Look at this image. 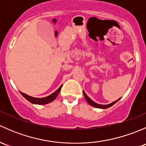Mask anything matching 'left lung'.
<instances>
[{
    "mask_svg": "<svg viewBox=\"0 0 146 146\" xmlns=\"http://www.w3.org/2000/svg\"><path fill=\"white\" fill-rule=\"evenodd\" d=\"M83 95H84V97H85V100H86V101L88 102V104H89L90 105L92 106V107H96V108H100V109H107V108H109V107H111L112 105H114V104H115L116 102H118L119 100H120V98H119V99L113 102L110 103V104H98V103L92 101V100L90 99V98H88V96L86 95V94H85V92H84V90H83Z\"/></svg>",
    "mask_w": 146,
    "mask_h": 146,
    "instance_id": "1",
    "label": "left lung"
}]
</instances>
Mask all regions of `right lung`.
Wrapping results in <instances>:
<instances>
[{
    "mask_svg": "<svg viewBox=\"0 0 146 146\" xmlns=\"http://www.w3.org/2000/svg\"><path fill=\"white\" fill-rule=\"evenodd\" d=\"M61 88H62V85L59 87L57 90H56L54 93H52L51 95H48V96L45 97V98H33L32 96H29V95H26V94L23 93V92H20L21 93V95L25 98L27 100H28L29 102L32 103V104H48V103L51 102L52 101H54V100L56 98V97L58 96V93H59L60 90H61Z\"/></svg>",
    "mask_w": 146,
    "mask_h": 146,
    "instance_id": "1",
    "label": "right lung"
}]
</instances>
